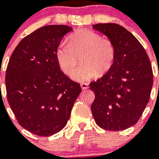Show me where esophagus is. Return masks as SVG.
I'll list each match as a JSON object with an SVG mask.
<instances>
[{
  "label": "esophagus",
  "mask_w": 159,
  "mask_h": 159,
  "mask_svg": "<svg viewBox=\"0 0 159 159\" xmlns=\"http://www.w3.org/2000/svg\"><path fill=\"white\" fill-rule=\"evenodd\" d=\"M80 86L83 90H86L88 88V84H87V83H81Z\"/></svg>",
  "instance_id": "34e87169"
}]
</instances>
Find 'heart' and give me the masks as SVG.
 Masks as SVG:
<instances>
[{"mask_svg": "<svg viewBox=\"0 0 159 159\" xmlns=\"http://www.w3.org/2000/svg\"><path fill=\"white\" fill-rule=\"evenodd\" d=\"M116 50L113 42L89 29H81L62 42L56 51V59L60 70L71 75L81 59V65L72 73L71 78L78 82L93 79L99 73L103 75L113 66Z\"/></svg>", "mask_w": 159, "mask_h": 159, "instance_id": "obj_1", "label": "heart"}]
</instances>
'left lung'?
Instances as JSON below:
<instances>
[{
	"label": "left lung",
	"instance_id": "left-lung-1",
	"mask_svg": "<svg viewBox=\"0 0 159 159\" xmlns=\"http://www.w3.org/2000/svg\"><path fill=\"white\" fill-rule=\"evenodd\" d=\"M93 29L113 42L116 56L111 68L89 84L95 95L92 116L104 130H125L137 123L149 102L153 85L151 61L139 41L123 26L96 24Z\"/></svg>",
	"mask_w": 159,
	"mask_h": 159
}]
</instances>
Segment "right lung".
<instances>
[{"label": "right lung", "instance_id": "1", "mask_svg": "<svg viewBox=\"0 0 159 159\" xmlns=\"http://www.w3.org/2000/svg\"><path fill=\"white\" fill-rule=\"evenodd\" d=\"M71 30L63 25L36 29L22 39L8 61V102L19 124L36 135L50 136L62 130L82 92L56 59L60 41Z\"/></svg>", "mask_w": 159, "mask_h": 159}]
</instances>
